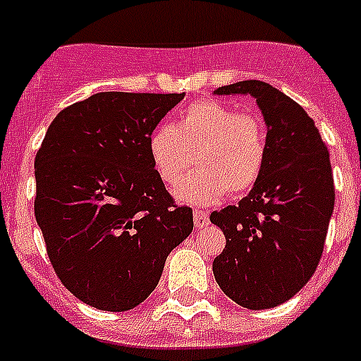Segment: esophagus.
I'll use <instances>...</instances> for the list:
<instances>
[{"label":"esophagus","mask_w":361,"mask_h":361,"mask_svg":"<svg viewBox=\"0 0 361 361\" xmlns=\"http://www.w3.org/2000/svg\"><path fill=\"white\" fill-rule=\"evenodd\" d=\"M193 222H195V228H206V226H209V213L204 212V209H195Z\"/></svg>","instance_id":"esophagus-1"}]
</instances>
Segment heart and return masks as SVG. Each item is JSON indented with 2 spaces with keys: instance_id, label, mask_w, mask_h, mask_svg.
Returning a JSON list of instances; mask_svg holds the SVG:
<instances>
[{
  "instance_id": "heart-1",
  "label": "heart",
  "mask_w": 361,
  "mask_h": 361,
  "mask_svg": "<svg viewBox=\"0 0 361 361\" xmlns=\"http://www.w3.org/2000/svg\"><path fill=\"white\" fill-rule=\"evenodd\" d=\"M267 124L257 111H237L215 99L191 103L175 124L162 123L148 139L152 164L166 186H175L191 166L197 170L177 188V197L213 204L228 193L250 191L264 171Z\"/></svg>"
}]
</instances>
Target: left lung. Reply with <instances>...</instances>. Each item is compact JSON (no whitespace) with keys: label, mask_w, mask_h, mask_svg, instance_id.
I'll list each match as a JSON object with an SVG mask.
<instances>
[{"label":"left lung","mask_w":361,"mask_h":361,"mask_svg":"<svg viewBox=\"0 0 361 361\" xmlns=\"http://www.w3.org/2000/svg\"><path fill=\"white\" fill-rule=\"evenodd\" d=\"M215 94L253 95L269 141L250 195L209 216L226 237L213 275L242 307H276L309 282L324 253L334 208L329 152L307 111L267 82L238 81Z\"/></svg>","instance_id":"8db88e82"}]
</instances>
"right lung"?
Wrapping results in <instances>:
<instances>
[{
  "label": "right lung",
  "instance_id": "obj_1",
  "mask_svg": "<svg viewBox=\"0 0 361 361\" xmlns=\"http://www.w3.org/2000/svg\"><path fill=\"white\" fill-rule=\"evenodd\" d=\"M184 94L101 92L61 110L36 162L34 213L57 279L85 304L121 312L157 288L193 231L157 175L148 139Z\"/></svg>",
  "mask_w": 361,
  "mask_h": 361
}]
</instances>
